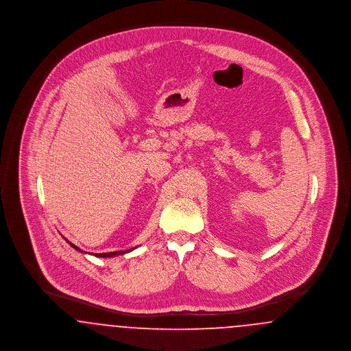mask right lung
Here are the masks:
<instances>
[{
    "label": "right lung",
    "mask_w": 351,
    "mask_h": 351,
    "mask_svg": "<svg viewBox=\"0 0 351 351\" xmlns=\"http://www.w3.org/2000/svg\"><path fill=\"white\" fill-rule=\"evenodd\" d=\"M66 239V238H64ZM68 243L75 249V250L82 251V252H85V251L82 250V249H79L77 246H75L73 243H71L68 239H66ZM133 249H130V250H121V251H113V252H102V254H93V255H96V256H101V258H110V256H116V255H122V254H126V252H129V251H132Z\"/></svg>",
    "instance_id": "obj_1"
}]
</instances>
